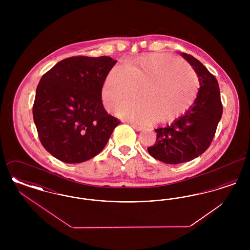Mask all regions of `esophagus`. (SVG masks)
Here are the masks:
<instances>
[{
    "mask_svg": "<svg viewBox=\"0 0 250 250\" xmlns=\"http://www.w3.org/2000/svg\"><path fill=\"white\" fill-rule=\"evenodd\" d=\"M132 127L136 131H142L143 130V127L139 126V125H132Z\"/></svg>",
    "mask_w": 250,
    "mask_h": 250,
    "instance_id": "esophagus-1",
    "label": "esophagus"
}]
</instances>
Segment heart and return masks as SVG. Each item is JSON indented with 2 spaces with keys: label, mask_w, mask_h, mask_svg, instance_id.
<instances>
[{
  "label": "heart",
  "mask_w": 250,
  "mask_h": 250,
  "mask_svg": "<svg viewBox=\"0 0 250 250\" xmlns=\"http://www.w3.org/2000/svg\"><path fill=\"white\" fill-rule=\"evenodd\" d=\"M141 100L121 104L116 113L142 125L176 119L193 104L199 89L197 74L182 60L162 53H149L115 65L102 89L107 109L135 96Z\"/></svg>",
  "instance_id": "1"
}]
</instances>
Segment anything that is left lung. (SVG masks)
Masks as SVG:
<instances>
[{"mask_svg": "<svg viewBox=\"0 0 250 250\" xmlns=\"http://www.w3.org/2000/svg\"><path fill=\"white\" fill-rule=\"evenodd\" d=\"M181 55L197 73L201 87L194 104L171 125L155 129V143L147 148L154 158L167 164L188 162L202 155L212 143L223 112L215 77L192 55Z\"/></svg>", "mask_w": 250, "mask_h": 250, "instance_id": "1", "label": "left lung"}]
</instances>
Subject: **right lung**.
<instances>
[{
    "mask_svg": "<svg viewBox=\"0 0 250 250\" xmlns=\"http://www.w3.org/2000/svg\"><path fill=\"white\" fill-rule=\"evenodd\" d=\"M116 62L107 56L69 57L43 75L33 115L50 155L64 163H82L106 146L120 121L107 114L101 94Z\"/></svg>",
    "mask_w": 250,
    "mask_h": 250,
    "instance_id": "obj_1",
    "label": "right lung"
}]
</instances>
